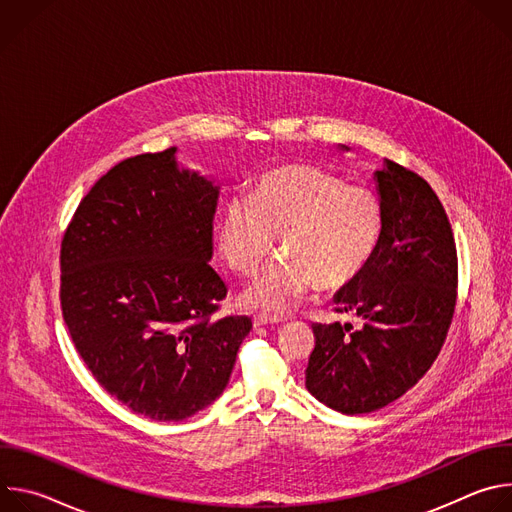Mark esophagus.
I'll list each match as a JSON object with an SVG mask.
<instances>
[{"mask_svg":"<svg viewBox=\"0 0 512 512\" xmlns=\"http://www.w3.org/2000/svg\"><path fill=\"white\" fill-rule=\"evenodd\" d=\"M279 322H281V318H277V316H267V314L253 316L255 326H267V324H279Z\"/></svg>","mask_w":512,"mask_h":512,"instance_id":"34e87169","label":"esophagus"}]
</instances>
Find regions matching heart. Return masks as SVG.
<instances>
[{"instance_id": "1", "label": "heart", "mask_w": 512, "mask_h": 512, "mask_svg": "<svg viewBox=\"0 0 512 512\" xmlns=\"http://www.w3.org/2000/svg\"><path fill=\"white\" fill-rule=\"evenodd\" d=\"M216 245L239 275H253L275 249L279 257L241 296L247 308L283 314L316 285L340 289L375 259L385 233V204L367 186L312 164L263 172L249 196L231 198L216 221Z\"/></svg>"}]
</instances>
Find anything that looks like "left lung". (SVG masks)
Listing matches in <instances>:
<instances>
[{
  "label": "left lung",
  "mask_w": 512,
  "mask_h": 512,
  "mask_svg": "<svg viewBox=\"0 0 512 512\" xmlns=\"http://www.w3.org/2000/svg\"><path fill=\"white\" fill-rule=\"evenodd\" d=\"M342 150H348L342 145ZM385 233L371 265L334 296L352 324H314L308 391L334 411H377L405 395L448 336L458 296V255L448 214L415 172L385 160L375 172Z\"/></svg>",
  "instance_id": "obj_1"
}]
</instances>
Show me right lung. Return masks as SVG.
Returning a JSON list of instances; mask_svg holds the SVG:
<instances>
[{"label": "right lung", "mask_w": 512, "mask_h": 512, "mask_svg": "<svg viewBox=\"0 0 512 512\" xmlns=\"http://www.w3.org/2000/svg\"><path fill=\"white\" fill-rule=\"evenodd\" d=\"M218 186L176 148L113 166L81 200L60 245V306L99 385L131 411L180 421L231 379L253 324L216 320L227 285L212 267Z\"/></svg>", "instance_id": "add662e5"}]
</instances>
